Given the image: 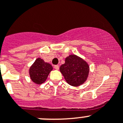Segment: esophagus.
I'll list each match as a JSON object with an SVG mask.
<instances>
[{"label":"esophagus","mask_w":123,"mask_h":123,"mask_svg":"<svg viewBox=\"0 0 123 123\" xmlns=\"http://www.w3.org/2000/svg\"><path fill=\"white\" fill-rule=\"evenodd\" d=\"M54 68H55L56 70H58L59 69V65H54Z\"/></svg>","instance_id":"esophagus-1"}]
</instances>
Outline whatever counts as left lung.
Wrapping results in <instances>:
<instances>
[{"instance_id":"1","label":"left lung","mask_w":123,"mask_h":123,"mask_svg":"<svg viewBox=\"0 0 123 123\" xmlns=\"http://www.w3.org/2000/svg\"><path fill=\"white\" fill-rule=\"evenodd\" d=\"M65 64L60 67V71L67 82L72 86H79L87 78L89 67L87 63L74 55L65 58Z\"/></svg>"}]
</instances>
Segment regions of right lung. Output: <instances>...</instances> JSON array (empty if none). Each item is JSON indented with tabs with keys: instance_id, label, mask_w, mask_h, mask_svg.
<instances>
[{
	"instance_id": "right-lung-1",
	"label": "right lung",
	"mask_w": 123,
	"mask_h": 123,
	"mask_svg": "<svg viewBox=\"0 0 123 123\" xmlns=\"http://www.w3.org/2000/svg\"><path fill=\"white\" fill-rule=\"evenodd\" d=\"M53 67L50 64L45 62L41 58L35 61L30 68V76L32 81L37 84L45 82Z\"/></svg>"
}]
</instances>
